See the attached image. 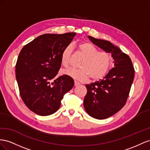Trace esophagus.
I'll use <instances>...</instances> for the list:
<instances>
[{
    "label": "esophagus",
    "instance_id": "esophagus-1",
    "mask_svg": "<svg viewBox=\"0 0 150 150\" xmlns=\"http://www.w3.org/2000/svg\"><path fill=\"white\" fill-rule=\"evenodd\" d=\"M79 85H80V83L78 82H76V81H75V82H74V86L77 87V86H79Z\"/></svg>",
    "mask_w": 150,
    "mask_h": 150
}]
</instances>
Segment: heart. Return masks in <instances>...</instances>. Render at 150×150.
<instances>
[{
  "instance_id": "obj_1",
  "label": "heart",
  "mask_w": 150,
  "mask_h": 150,
  "mask_svg": "<svg viewBox=\"0 0 150 150\" xmlns=\"http://www.w3.org/2000/svg\"><path fill=\"white\" fill-rule=\"evenodd\" d=\"M79 52L85 57L81 63V69L68 68L63 70L62 74L75 80L86 81L91 78L92 80L102 79L109 71L112 63V57L105 51H99L96 46L88 42H82L77 46ZM73 46L67 45L61 54L62 65L67 67L69 65L72 55Z\"/></svg>"
}]
</instances>
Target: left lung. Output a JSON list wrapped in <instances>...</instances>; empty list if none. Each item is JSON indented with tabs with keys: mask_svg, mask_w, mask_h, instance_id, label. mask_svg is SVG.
<instances>
[{
	"mask_svg": "<svg viewBox=\"0 0 150 150\" xmlns=\"http://www.w3.org/2000/svg\"><path fill=\"white\" fill-rule=\"evenodd\" d=\"M87 37L92 43L110 53L114 60V67L103 79L85 85L87 89L83 100L85 110L93 118L104 119L125 106L133 82L134 69L129 57L117 46L108 41Z\"/></svg>",
	"mask_w": 150,
	"mask_h": 150,
	"instance_id": "8db88e82",
	"label": "left lung"
}]
</instances>
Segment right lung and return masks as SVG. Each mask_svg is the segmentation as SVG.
I'll list each match as a JSON object with an SVG mask.
<instances>
[{"mask_svg":"<svg viewBox=\"0 0 150 150\" xmlns=\"http://www.w3.org/2000/svg\"><path fill=\"white\" fill-rule=\"evenodd\" d=\"M75 33L45 34L21 50L16 65V76L21 98L28 108L40 115L59 109L65 94L74 85L66 75L53 79L61 67V54Z\"/></svg>","mask_w":150,"mask_h":150,"instance_id":"add662e5","label":"right lung"}]
</instances>
